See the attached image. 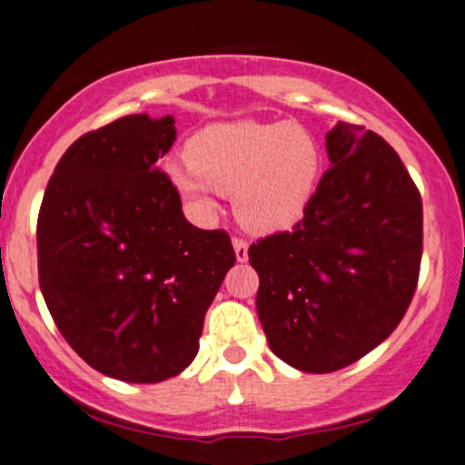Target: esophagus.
<instances>
[{"instance_id": "obj_1", "label": "esophagus", "mask_w": 465, "mask_h": 465, "mask_svg": "<svg viewBox=\"0 0 465 465\" xmlns=\"http://www.w3.org/2000/svg\"><path fill=\"white\" fill-rule=\"evenodd\" d=\"M247 250H250V242L241 236H233V252L238 261H247Z\"/></svg>"}]
</instances>
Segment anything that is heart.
Here are the masks:
<instances>
[{"mask_svg":"<svg viewBox=\"0 0 465 465\" xmlns=\"http://www.w3.org/2000/svg\"><path fill=\"white\" fill-rule=\"evenodd\" d=\"M188 163L168 165L174 188L200 213L213 197L233 195L252 232H279L304 215L322 170V147L302 124L233 123L204 129L188 143Z\"/></svg>","mask_w":465,"mask_h":465,"instance_id":"1","label":"heart"}]
</instances>
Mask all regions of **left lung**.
<instances>
[{
	"instance_id": "left-lung-1",
	"label": "left lung",
	"mask_w": 465,
	"mask_h": 465,
	"mask_svg": "<svg viewBox=\"0 0 465 465\" xmlns=\"http://www.w3.org/2000/svg\"><path fill=\"white\" fill-rule=\"evenodd\" d=\"M329 168L291 232L250 245L270 350L333 372L393 333L418 288L422 200L398 152L361 124L327 134Z\"/></svg>"
}]
</instances>
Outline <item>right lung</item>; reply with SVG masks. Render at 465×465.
Listing matches in <instances>:
<instances>
[{
  "mask_svg": "<svg viewBox=\"0 0 465 465\" xmlns=\"http://www.w3.org/2000/svg\"><path fill=\"white\" fill-rule=\"evenodd\" d=\"M174 118L127 115L76 138L54 168L35 227L45 304L102 375L156 384L200 350L206 309L236 263L224 229H197L159 159Z\"/></svg>",
  "mask_w": 465,
  "mask_h": 465,
  "instance_id": "add662e5",
  "label": "right lung"
}]
</instances>
